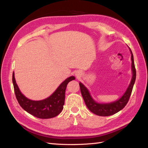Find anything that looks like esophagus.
<instances>
[{"mask_svg":"<svg viewBox=\"0 0 148 148\" xmlns=\"http://www.w3.org/2000/svg\"><path fill=\"white\" fill-rule=\"evenodd\" d=\"M79 76V74H78V76Z\"/></svg>","mask_w":148,"mask_h":148,"instance_id":"1","label":"esophagus"}]
</instances>
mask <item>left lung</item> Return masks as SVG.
Wrapping results in <instances>:
<instances>
[{
  "mask_svg": "<svg viewBox=\"0 0 148 148\" xmlns=\"http://www.w3.org/2000/svg\"><path fill=\"white\" fill-rule=\"evenodd\" d=\"M131 51V60H132V77L131 82L128 86L126 92L124 93L119 100H116L115 102H113L109 103H99L96 102L94 100L92 97L90 96V94L88 90L83 84L79 83V87L81 92V95L83 96L84 101L86 103L87 108L91 112H92L94 114L100 116H111L115 114V113L121 111L122 109L125 108V106L127 105L128 100H129L130 97L131 95L132 92L134 87V84L136 81V70L135 67L134 61V56L132 52Z\"/></svg>",
  "mask_w": 148,
  "mask_h": 148,
  "instance_id": "8db88e82",
  "label": "left lung"
}]
</instances>
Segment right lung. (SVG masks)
<instances>
[{"label":"right lung","instance_id":"1","mask_svg":"<svg viewBox=\"0 0 148 148\" xmlns=\"http://www.w3.org/2000/svg\"><path fill=\"white\" fill-rule=\"evenodd\" d=\"M75 79L74 76L66 79L51 96L39 101L32 100L25 97L21 93L16 83L14 74H12V83L14 93L19 104L25 111L40 119L54 118L58 115L64 108L66 87L70 81Z\"/></svg>","mask_w":148,"mask_h":148}]
</instances>
